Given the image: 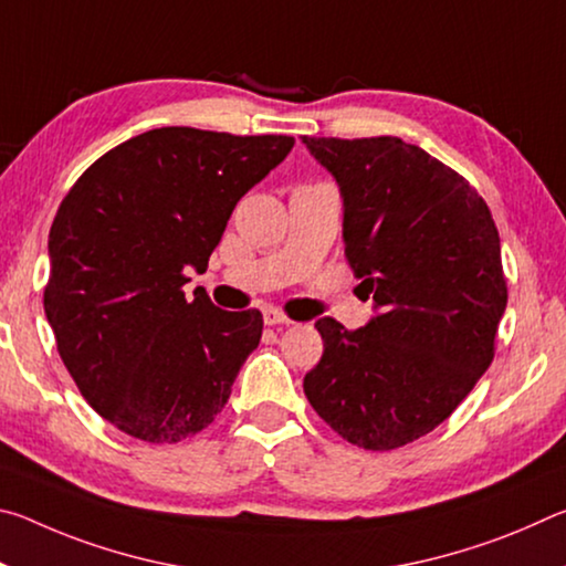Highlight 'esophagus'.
<instances>
[{"instance_id": "obj_1", "label": "esophagus", "mask_w": 566, "mask_h": 566, "mask_svg": "<svg viewBox=\"0 0 566 566\" xmlns=\"http://www.w3.org/2000/svg\"><path fill=\"white\" fill-rule=\"evenodd\" d=\"M262 317L266 327H276V324H292V319L282 314L280 310H274V306H264L262 310Z\"/></svg>"}]
</instances>
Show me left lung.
Segmentation results:
<instances>
[{"label":"left lung","mask_w":566,"mask_h":566,"mask_svg":"<svg viewBox=\"0 0 566 566\" xmlns=\"http://www.w3.org/2000/svg\"><path fill=\"white\" fill-rule=\"evenodd\" d=\"M337 179L344 254L377 314L317 319L304 395L347 442L387 452L432 432L494 359L506 310L500 232L469 181L399 137H302Z\"/></svg>","instance_id":"left-lung-1"}]
</instances>
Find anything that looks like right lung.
I'll return each mask as SVG.
<instances>
[{
    "label": "right lung",
    "mask_w": 566,
    "mask_h": 566,
    "mask_svg": "<svg viewBox=\"0 0 566 566\" xmlns=\"http://www.w3.org/2000/svg\"><path fill=\"white\" fill-rule=\"evenodd\" d=\"M292 147L284 134L149 129L62 199L46 322L82 397L122 432L175 444L224 409L264 322L219 310L207 292L187 300L185 270H205L239 199Z\"/></svg>",
    "instance_id": "right-lung-1"
}]
</instances>
